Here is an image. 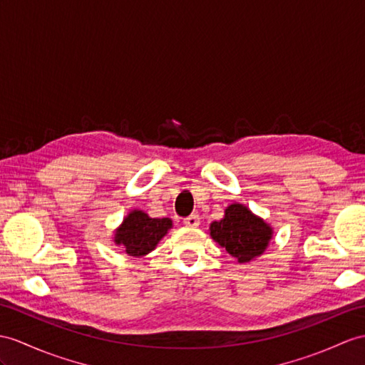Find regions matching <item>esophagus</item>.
Listing matches in <instances>:
<instances>
[{"mask_svg": "<svg viewBox=\"0 0 365 365\" xmlns=\"http://www.w3.org/2000/svg\"><path fill=\"white\" fill-rule=\"evenodd\" d=\"M184 225L189 227H197V226H200V217L197 215V213H192V215H189L187 218H184Z\"/></svg>", "mask_w": 365, "mask_h": 365, "instance_id": "1", "label": "esophagus"}]
</instances>
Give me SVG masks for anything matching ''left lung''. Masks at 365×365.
I'll return each mask as SVG.
<instances>
[{"label": "left lung", "mask_w": 365, "mask_h": 365, "mask_svg": "<svg viewBox=\"0 0 365 365\" xmlns=\"http://www.w3.org/2000/svg\"><path fill=\"white\" fill-rule=\"evenodd\" d=\"M210 237L240 263H245L263 254L272 229L242 204H230L225 218L210 225Z\"/></svg>", "instance_id": "1"}]
</instances>
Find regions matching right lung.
Instances as JSON below:
<instances>
[{"mask_svg": "<svg viewBox=\"0 0 365 365\" xmlns=\"http://www.w3.org/2000/svg\"><path fill=\"white\" fill-rule=\"evenodd\" d=\"M172 227L170 218H150L142 210L131 212L115 232L114 242L131 257H142L155 250L167 230Z\"/></svg>", "mask_w": 365, "mask_h": 365, "instance_id": "obj_1", "label": "right lung"}]
</instances>
